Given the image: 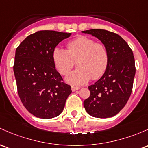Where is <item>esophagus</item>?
<instances>
[{
    "instance_id": "obj_1",
    "label": "esophagus",
    "mask_w": 148,
    "mask_h": 148,
    "mask_svg": "<svg viewBox=\"0 0 148 148\" xmlns=\"http://www.w3.org/2000/svg\"><path fill=\"white\" fill-rule=\"evenodd\" d=\"M71 88V90H72V91H75V90L80 89V87H77V86H72Z\"/></svg>"
}]
</instances>
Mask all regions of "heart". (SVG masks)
<instances>
[{
  "label": "heart",
  "instance_id": "b5f03b06",
  "mask_svg": "<svg viewBox=\"0 0 148 148\" xmlns=\"http://www.w3.org/2000/svg\"><path fill=\"white\" fill-rule=\"evenodd\" d=\"M67 50L57 48L53 51V61L56 69L62 75H67L77 61V69L71 72L66 81L79 86L90 79L97 80L105 74L109 62L106 46L95 43L92 38L81 36L66 44Z\"/></svg>",
  "mask_w": 148,
  "mask_h": 148
}]
</instances>
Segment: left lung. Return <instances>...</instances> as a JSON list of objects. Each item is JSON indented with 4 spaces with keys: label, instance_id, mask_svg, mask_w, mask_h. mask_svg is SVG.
Returning a JSON list of instances; mask_svg holds the SVG:
<instances>
[{
    "label": "left lung",
    "instance_id": "left-lung-1",
    "mask_svg": "<svg viewBox=\"0 0 148 148\" xmlns=\"http://www.w3.org/2000/svg\"><path fill=\"white\" fill-rule=\"evenodd\" d=\"M82 32L97 37L109 53L108 68L98 82L88 86L90 95L84 100V106L94 117H112L124 108L132 92L136 74L134 53L128 43L114 32L105 29Z\"/></svg>",
    "mask_w": 148,
    "mask_h": 148
}]
</instances>
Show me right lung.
<instances>
[{"instance_id":"1","label":"right lung","mask_w":148,"mask_h":148,"mask_svg":"<svg viewBox=\"0 0 148 148\" xmlns=\"http://www.w3.org/2000/svg\"><path fill=\"white\" fill-rule=\"evenodd\" d=\"M70 33L39 31L28 36L17 48L13 70L17 92L24 108L34 116L51 119L62 113L71 92L57 71L53 51Z\"/></svg>"}]
</instances>
